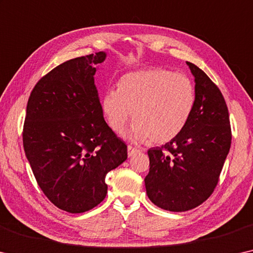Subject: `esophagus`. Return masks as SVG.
<instances>
[{
    "label": "esophagus",
    "mask_w": 253,
    "mask_h": 253,
    "mask_svg": "<svg viewBox=\"0 0 253 253\" xmlns=\"http://www.w3.org/2000/svg\"><path fill=\"white\" fill-rule=\"evenodd\" d=\"M137 153H139V149L134 148V147H132V146H127V156L131 157V156H133V155L137 154Z\"/></svg>",
    "instance_id": "esophagus-1"
}]
</instances>
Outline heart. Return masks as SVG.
<instances>
[{
    "instance_id": "1",
    "label": "heart",
    "mask_w": 253,
    "mask_h": 253,
    "mask_svg": "<svg viewBox=\"0 0 253 253\" xmlns=\"http://www.w3.org/2000/svg\"><path fill=\"white\" fill-rule=\"evenodd\" d=\"M194 104L196 89L188 76L149 68L124 75L119 88L105 94L103 111L116 133L124 131L132 113V138L165 143L184 129Z\"/></svg>"
}]
</instances>
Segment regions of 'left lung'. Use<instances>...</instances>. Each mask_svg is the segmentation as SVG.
I'll return each mask as SVG.
<instances>
[{"mask_svg":"<svg viewBox=\"0 0 253 253\" xmlns=\"http://www.w3.org/2000/svg\"><path fill=\"white\" fill-rule=\"evenodd\" d=\"M186 64L196 81L192 114L177 137L148 150L145 178L151 203L169 211H190L211 196L232 142L230 115L219 88L197 65Z\"/></svg>","mask_w":253,"mask_h":253,"instance_id":"left-lung-1","label":"left lung"}]
</instances>
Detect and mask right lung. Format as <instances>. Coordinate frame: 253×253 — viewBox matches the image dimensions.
Returning a JSON list of instances; mask_svg holds the SVG:
<instances>
[{
  "label": "right lung",
  "instance_id": "obj_1",
  "mask_svg": "<svg viewBox=\"0 0 253 253\" xmlns=\"http://www.w3.org/2000/svg\"><path fill=\"white\" fill-rule=\"evenodd\" d=\"M104 52L57 65L34 87L22 141L38 185L57 208L88 211L107 193L106 174L127 158L107 126L94 83Z\"/></svg>",
  "mask_w": 253,
  "mask_h": 253
}]
</instances>
